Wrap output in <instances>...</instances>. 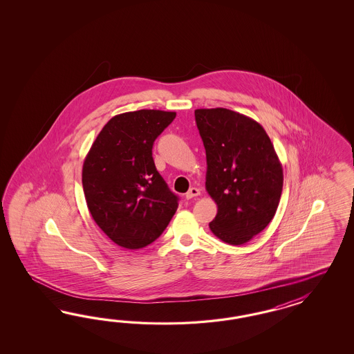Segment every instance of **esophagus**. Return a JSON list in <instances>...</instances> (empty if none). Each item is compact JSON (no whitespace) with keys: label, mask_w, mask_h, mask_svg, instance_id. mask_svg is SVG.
Instances as JSON below:
<instances>
[{"label":"esophagus","mask_w":354,"mask_h":354,"mask_svg":"<svg viewBox=\"0 0 354 354\" xmlns=\"http://www.w3.org/2000/svg\"><path fill=\"white\" fill-rule=\"evenodd\" d=\"M197 196H200V189L198 188H191L188 192L185 193V198L187 200H191L193 197H197Z\"/></svg>","instance_id":"34e87169"}]
</instances>
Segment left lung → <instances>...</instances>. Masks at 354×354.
<instances>
[{
    "mask_svg": "<svg viewBox=\"0 0 354 354\" xmlns=\"http://www.w3.org/2000/svg\"><path fill=\"white\" fill-rule=\"evenodd\" d=\"M206 151V191L218 206L212 232L241 245L266 228L277 213L283 169L263 127L223 107L194 110Z\"/></svg>",
    "mask_w": 354,
    "mask_h": 354,
    "instance_id": "1",
    "label": "left lung"
}]
</instances>
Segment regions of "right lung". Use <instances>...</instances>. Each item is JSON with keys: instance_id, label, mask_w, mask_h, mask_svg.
Segmentation results:
<instances>
[{"instance_id": "add662e5", "label": "right lung", "mask_w": 354, "mask_h": 354, "mask_svg": "<svg viewBox=\"0 0 354 354\" xmlns=\"http://www.w3.org/2000/svg\"><path fill=\"white\" fill-rule=\"evenodd\" d=\"M174 111L138 110L115 115L86 154L82 182L97 225L117 245L140 249L161 236L178 209L151 157L154 140Z\"/></svg>"}]
</instances>
